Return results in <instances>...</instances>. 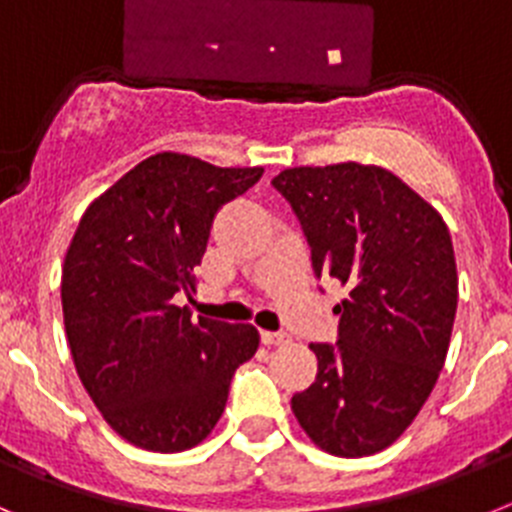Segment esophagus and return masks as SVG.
Here are the masks:
<instances>
[{
	"label": "esophagus",
	"mask_w": 512,
	"mask_h": 512,
	"mask_svg": "<svg viewBox=\"0 0 512 512\" xmlns=\"http://www.w3.org/2000/svg\"><path fill=\"white\" fill-rule=\"evenodd\" d=\"M260 339L267 347H283V344L290 342V334L288 331H262Z\"/></svg>",
	"instance_id": "esophagus-1"
}]
</instances>
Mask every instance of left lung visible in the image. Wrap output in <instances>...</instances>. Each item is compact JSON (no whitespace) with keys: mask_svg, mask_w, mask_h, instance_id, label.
Masks as SVG:
<instances>
[{"mask_svg":"<svg viewBox=\"0 0 512 512\" xmlns=\"http://www.w3.org/2000/svg\"><path fill=\"white\" fill-rule=\"evenodd\" d=\"M273 188L311 247L316 278L347 285L334 344L290 408L334 457H370L418 416L444 367L457 313V262L434 206L390 170L288 168Z\"/></svg>","mask_w":512,"mask_h":512,"instance_id":"1","label":"left lung"}]
</instances>
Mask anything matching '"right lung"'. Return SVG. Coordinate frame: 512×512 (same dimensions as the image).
<instances>
[{
	"mask_svg": "<svg viewBox=\"0 0 512 512\" xmlns=\"http://www.w3.org/2000/svg\"><path fill=\"white\" fill-rule=\"evenodd\" d=\"M262 168L158 153L86 209L63 265V319L86 393L122 439L183 451L222 418L232 375L257 352L250 324L176 306L193 288L216 211Z\"/></svg>",
	"mask_w": 512,
	"mask_h": 512,
	"instance_id": "add662e5",
	"label": "right lung"
}]
</instances>
